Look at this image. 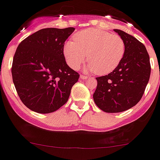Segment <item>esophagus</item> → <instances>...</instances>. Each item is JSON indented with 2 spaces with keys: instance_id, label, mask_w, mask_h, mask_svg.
Returning <instances> with one entry per match:
<instances>
[{
  "instance_id": "obj_1",
  "label": "esophagus",
  "mask_w": 160,
  "mask_h": 160,
  "mask_svg": "<svg viewBox=\"0 0 160 160\" xmlns=\"http://www.w3.org/2000/svg\"><path fill=\"white\" fill-rule=\"evenodd\" d=\"M89 78V77H87L85 75H80V79H83V80H87V79Z\"/></svg>"
}]
</instances>
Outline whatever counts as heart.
Returning <instances> with one entry per match:
<instances>
[{"mask_svg":"<svg viewBox=\"0 0 160 160\" xmlns=\"http://www.w3.org/2000/svg\"><path fill=\"white\" fill-rule=\"evenodd\" d=\"M74 41L66 42L63 54L68 65L78 69L88 58L87 69L104 75L112 72L124 55L123 39L116 34L98 29H87L77 32Z\"/></svg>","mask_w":160,"mask_h":160,"instance_id":"obj_1","label":"heart"}]
</instances>
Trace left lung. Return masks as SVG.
Instances as JSON below:
<instances>
[{
    "label": "left lung",
    "instance_id": "8db88e82",
    "mask_svg": "<svg viewBox=\"0 0 160 160\" xmlns=\"http://www.w3.org/2000/svg\"><path fill=\"white\" fill-rule=\"evenodd\" d=\"M114 31L124 42V55L112 72L96 77L98 85L93 94L96 105L105 112H120L137 105L151 73L149 55L145 45L120 29Z\"/></svg>",
    "mask_w": 160,
    "mask_h": 160
}]
</instances>
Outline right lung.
<instances>
[{"label":"right lung","mask_w":160,"mask_h":160,"mask_svg":"<svg viewBox=\"0 0 160 160\" xmlns=\"http://www.w3.org/2000/svg\"><path fill=\"white\" fill-rule=\"evenodd\" d=\"M75 30L46 28L23 40L12 62L14 85L22 103L32 111L50 113L67 102L80 75L66 64L65 41Z\"/></svg>","instance_id":"obj_1"}]
</instances>
